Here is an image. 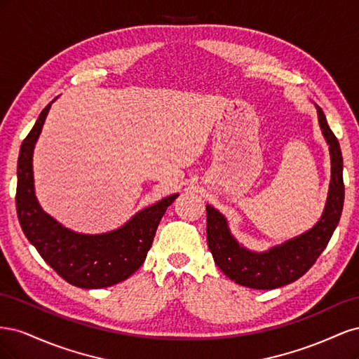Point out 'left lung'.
Returning <instances> with one entry per match:
<instances>
[{
  "label": "left lung",
  "instance_id": "left-lung-1",
  "mask_svg": "<svg viewBox=\"0 0 359 359\" xmlns=\"http://www.w3.org/2000/svg\"><path fill=\"white\" fill-rule=\"evenodd\" d=\"M318 107L322 135L330 145L331 182L320 220L311 229L283 244L271 247L266 252H252L238 243L227 226L224 215L211 205H206V241L214 262L235 283L259 289H277L302 277L327 248L331 236L340 222L344 184L343 157L340 144L327 123L323 111Z\"/></svg>",
  "mask_w": 359,
  "mask_h": 359
}]
</instances>
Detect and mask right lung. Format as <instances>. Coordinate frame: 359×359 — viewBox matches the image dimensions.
<instances>
[{
    "mask_svg": "<svg viewBox=\"0 0 359 359\" xmlns=\"http://www.w3.org/2000/svg\"><path fill=\"white\" fill-rule=\"evenodd\" d=\"M49 109L50 103L19 151L16 210L20 227L45 262L67 283L82 289L114 286L142 266L161 217L178 194L147 206L111 232L86 235L64 227L41 210L32 177V153Z\"/></svg>",
    "mask_w": 359,
    "mask_h": 359,
    "instance_id": "right-lung-1",
    "label": "right lung"
}]
</instances>
